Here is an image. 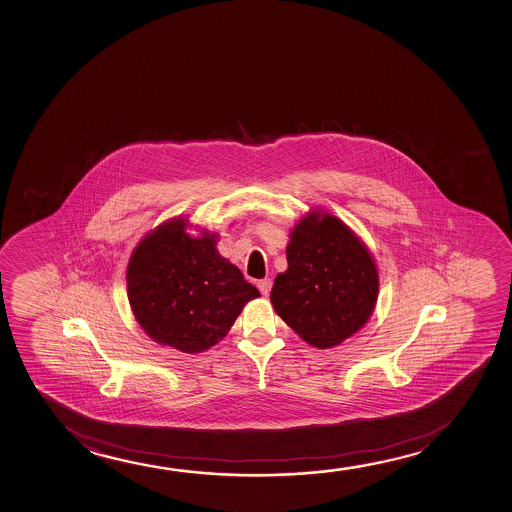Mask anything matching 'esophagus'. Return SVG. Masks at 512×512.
<instances>
[{
    "instance_id": "obj_1",
    "label": "esophagus",
    "mask_w": 512,
    "mask_h": 512,
    "mask_svg": "<svg viewBox=\"0 0 512 512\" xmlns=\"http://www.w3.org/2000/svg\"><path fill=\"white\" fill-rule=\"evenodd\" d=\"M257 287H259L260 294L269 295L271 287H273V281L269 280V278H264V280H260L259 283H257Z\"/></svg>"
}]
</instances>
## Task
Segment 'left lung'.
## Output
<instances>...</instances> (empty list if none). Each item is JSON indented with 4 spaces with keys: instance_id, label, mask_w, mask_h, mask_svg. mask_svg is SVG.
I'll list each match as a JSON object with an SVG mask.
<instances>
[{
    "instance_id": "1",
    "label": "left lung",
    "mask_w": 512,
    "mask_h": 512,
    "mask_svg": "<svg viewBox=\"0 0 512 512\" xmlns=\"http://www.w3.org/2000/svg\"><path fill=\"white\" fill-rule=\"evenodd\" d=\"M288 269L274 278L273 308L316 348H332L362 329L378 301L371 252L339 218L309 211L290 232Z\"/></svg>"
}]
</instances>
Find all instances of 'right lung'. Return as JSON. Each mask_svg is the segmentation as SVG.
Masks as SVG:
<instances>
[{"mask_svg":"<svg viewBox=\"0 0 512 512\" xmlns=\"http://www.w3.org/2000/svg\"><path fill=\"white\" fill-rule=\"evenodd\" d=\"M178 217L148 232L127 266L136 322L155 343L183 353L217 344L260 292L217 250V234L190 236Z\"/></svg>","mask_w":512,"mask_h":512,"instance_id":"obj_1","label":"right lung"}]
</instances>
